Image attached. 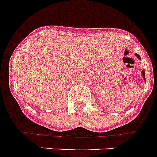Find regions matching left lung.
I'll return each mask as SVG.
<instances>
[{
  "label": "left lung",
  "instance_id": "obj_1",
  "mask_svg": "<svg viewBox=\"0 0 157 157\" xmlns=\"http://www.w3.org/2000/svg\"><path fill=\"white\" fill-rule=\"evenodd\" d=\"M134 55H135V56L137 58H138V59H141V56H139V55H138V53H135L134 54ZM141 75H142V78H143V79L145 80V71L144 70H142L141 71Z\"/></svg>",
  "mask_w": 157,
  "mask_h": 157
}]
</instances>
